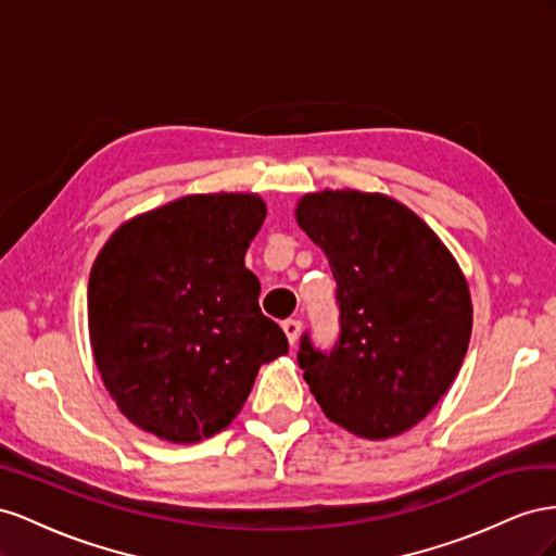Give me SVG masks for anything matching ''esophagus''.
Listing matches in <instances>:
<instances>
[{
  "instance_id": "1",
  "label": "esophagus",
  "mask_w": 556,
  "mask_h": 556,
  "mask_svg": "<svg viewBox=\"0 0 556 556\" xmlns=\"http://www.w3.org/2000/svg\"><path fill=\"white\" fill-rule=\"evenodd\" d=\"M281 328H283V332H287V338H289V342H291V346H293L295 340L300 338V330H303V321L287 319V321L281 324Z\"/></svg>"
}]
</instances>
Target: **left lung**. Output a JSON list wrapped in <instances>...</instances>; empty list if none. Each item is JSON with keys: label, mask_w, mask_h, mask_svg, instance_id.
<instances>
[{"label": "left lung", "mask_w": 556, "mask_h": 556, "mask_svg": "<svg viewBox=\"0 0 556 556\" xmlns=\"http://www.w3.org/2000/svg\"><path fill=\"white\" fill-rule=\"evenodd\" d=\"M298 226L338 281L340 342L321 354L303 336L298 363L324 415L366 440L417 426L466 358L472 303L452 251L382 193L319 190L298 200Z\"/></svg>", "instance_id": "8db88e82"}]
</instances>
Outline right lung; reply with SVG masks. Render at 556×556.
Segmentation results:
<instances>
[{
    "label": "right lung",
    "mask_w": 556,
    "mask_h": 556,
    "mask_svg": "<svg viewBox=\"0 0 556 556\" xmlns=\"http://www.w3.org/2000/svg\"><path fill=\"white\" fill-rule=\"evenodd\" d=\"M256 193H198L125 220L90 269L88 328L102 382L141 431L190 445L240 415L263 363L289 352L244 256Z\"/></svg>",
    "instance_id": "obj_1"
}]
</instances>
